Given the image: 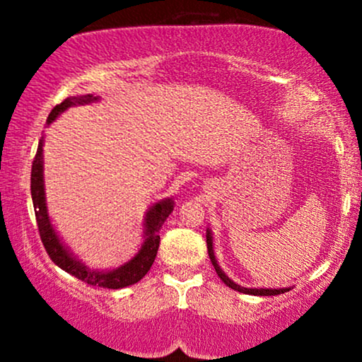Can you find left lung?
I'll use <instances>...</instances> for the list:
<instances>
[{
	"instance_id": "obj_1",
	"label": "left lung",
	"mask_w": 362,
	"mask_h": 362,
	"mask_svg": "<svg viewBox=\"0 0 362 362\" xmlns=\"http://www.w3.org/2000/svg\"><path fill=\"white\" fill-rule=\"evenodd\" d=\"M206 243H207V253H209V259L213 262L214 269H216V274L219 276V279H221L224 284L228 286V288L238 291V293H245V294H252V296H276V294H282L286 293V291H289L291 288H279V289H272V288H243V286L236 284L230 279V277L224 274V271L221 267H219L218 260H216V255H214V243H213V231L207 228L206 230Z\"/></svg>"
}]
</instances>
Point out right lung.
<instances>
[{
  "label": "right lung",
  "mask_w": 362,
  "mask_h": 362,
  "mask_svg": "<svg viewBox=\"0 0 362 362\" xmlns=\"http://www.w3.org/2000/svg\"><path fill=\"white\" fill-rule=\"evenodd\" d=\"M100 98L93 95H81V97H68L64 102L59 103L52 109L47 117V126L56 120L62 112H66L69 107L74 105H86V103L98 102ZM30 190H32V202H34L37 226H39L40 238L51 257L54 264L61 267L71 276L78 277L83 282H88L90 286H98V288L107 289H122L127 286L136 284L146 276L151 269L153 262L156 259L158 247H160V230L167 218L172 214L173 202L172 197H165L158 201L146 211L143 219V242H141L139 250L134 253L131 260L122 264L120 267L112 269H91L85 262L78 259L71 252L59 233L54 228L51 216L47 211V202H45V187H44V136L39 141L37 155L34 163H32V177H30Z\"/></svg>",
  "instance_id": "obj_1"
}]
</instances>
